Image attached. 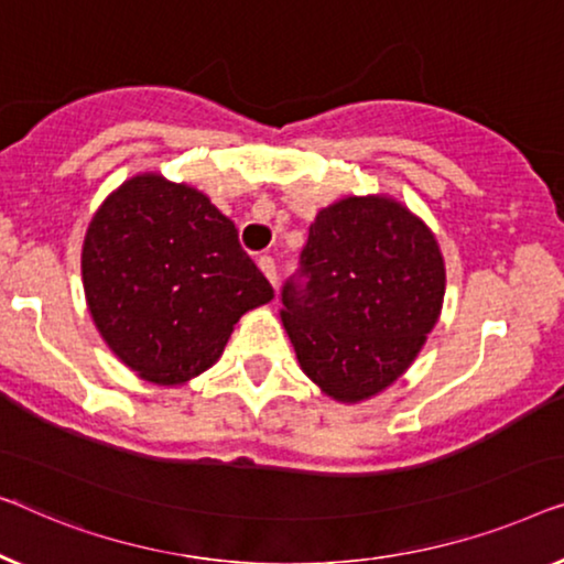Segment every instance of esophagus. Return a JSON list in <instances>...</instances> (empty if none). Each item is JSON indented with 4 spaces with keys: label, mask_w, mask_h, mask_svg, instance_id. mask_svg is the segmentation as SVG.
<instances>
[{
    "label": "esophagus",
    "mask_w": 564,
    "mask_h": 564,
    "mask_svg": "<svg viewBox=\"0 0 564 564\" xmlns=\"http://www.w3.org/2000/svg\"><path fill=\"white\" fill-rule=\"evenodd\" d=\"M258 265H260V271L265 273V279L271 281L273 289H275V285H279V265H275V260L271 256H260Z\"/></svg>",
    "instance_id": "34e87169"
}]
</instances>
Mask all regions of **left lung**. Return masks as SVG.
I'll list each match as a JSON object with an SVG mask.
<instances>
[{
    "label": "left lung",
    "mask_w": 564,
    "mask_h": 564,
    "mask_svg": "<svg viewBox=\"0 0 564 564\" xmlns=\"http://www.w3.org/2000/svg\"><path fill=\"white\" fill-rule=\"evenodd\" d=\"M444 263L430 229L378 196L316 214L281 319L301 368L337 401L391 386L437 324Z\"/></svg>",
    "instance_id": "1"
}]
</instances>
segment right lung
I'll use <instances>...</instances> for the list:
<instances>
[{"mask_svg": "<svg viewBox=\"0 0 564 564\" xmlns=\"http://www.w3.org/2000/svg\"><path fill=\"white\" fill-rule=\"evenodd\" d=\"M84 291L117 358L155 383L199 376L237 319L273 299V285L204 194L138 176L91 219Z\"/></svg>", "mask_w": 564, "mask_h": 564, "instance_id": "right-lung-1", "label": "right lung"}]
</instances>
